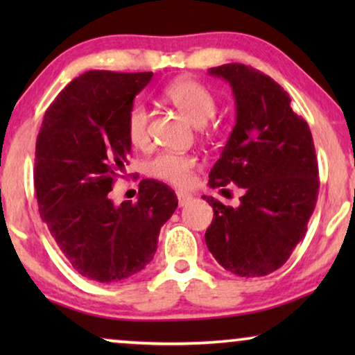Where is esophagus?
Listing matches in <instances>:
<instances>
[{
  "label": "esophagus",
  "mask_w": 355,
  "mask_h": 355,
  "mask_svg": "<svg viewBox=\"0 0 355 355\" xmlns=\"http://www.w3.org/2000/svg\"><path fill=\"white\" fill-rule=\"evenodd\" d=\"M176 196H178L179 205H181V207L186 205V203L192 198V193L191 192H186V191H178Z\"/></svg>",
  "instance_id": "obj_1"
}]
</instances>
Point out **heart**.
Instances as JSON below:
<instances>
[{
    "instance_id": "b5f03b06",
    "label": "heart",
    "mask_w": 355,
    "mask_h": 355,
    "mask_svg": "<svg viewBox=\"0 0 355 355\" xmlns=\"http://www.w3.org/2000/svg\"><path fill=\"white\" fill-rule=\"evenodd\" d=\"M164 96L179 113L196 125H203L216 113V100L205 85L191 79H179L164 89ZM150 113L147 106L135 103L125 116V135L134 147L142 148L148 144ZM196 158L192 155L162 152L147 162V174L173 186H186L191 181Z\"/></svg>"
}]
</instances>
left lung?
Listing matches in <instances>:
<instances>
[{
  "label": "left lung",
  "mask_w": 355,
  "mask_h": 355,
  "mask_svg": "<svg viewBox=\"0 0 355 355\" xmlns=\"http://www.w3.org/2000/svg\"><path fill=\"white\" fill-rule=\"evenodd\" d=\"M230 82L236 125L210 171V187L244 189L232 208L213 197L208 250L223 268L244 278L273 273L304 239L318 197V163L307 121L270 76L231 62L211 67Z\"/></svg>",
  "instance_id": "left-lung-1"
}]
</instances>
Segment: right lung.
I'll return each instance as SVG.
<instances>
[{"mask_svg":"<svg viewBox=\"0 0 355 355\" xmlns=\"http://www.w3.org/2000/svg\"><path fill=\"white\" fill-rule=\"evenodd\" d=\"M153 72L89 71L48 106L35 145L33 184L42 220L77 273L118 283L153 260L178 207L171 187L142 179L137 202L110 192L128 163L125 116Z\"/></svg>","mask_w":355,"mask_h":355,"instance_id":"add662e5","label":"right lung"}]
</instances>
